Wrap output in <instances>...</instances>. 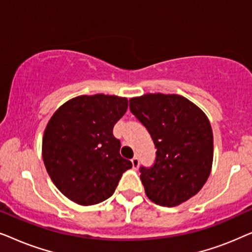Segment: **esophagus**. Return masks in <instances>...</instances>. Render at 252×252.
Listing matches in <instances>:
<instances>
[{"label": "esophagus", "instance_id": "34e87169", "mask_svg": "<svg viewBox=\"0 0 252 252\" xmlns=\"http://www.w3.org/2000/svg\"><path fill=\"white\" fill-rule=\"evenodd\" d=\"M139 163H140L139 157H137V156H134V157L132 158V164H133V167H134V168H136L137 166H139Z\"/></svg>", "mask_w": 252, "mask_h": 252}]
</instances>
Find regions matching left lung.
I'll use <instances>...</instances> for the list:
<instances>
[{
  "mask_svg": "<svg viewBox=\"0 0 252 252\" xmlns=\"http://www.w3.org/2000/svg\"><path fill=\"white\" fill-rule=\"evenodd\" d=\"M129 110L157 149L154 164L140 166L150 201L171 208L197 194L213 159L212 128L202 110L182 96L160 93L130 98Z\"/></svg>",
  "mask_w": 252,
  "mask_h": 252,
  "instance_id": "8db88e82",
  "label": "left lung"
}]
</instances>
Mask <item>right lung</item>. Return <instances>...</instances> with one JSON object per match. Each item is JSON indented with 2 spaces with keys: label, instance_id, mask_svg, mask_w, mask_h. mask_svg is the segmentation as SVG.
<instances>
[{
  "label": "right lung",
  "instance_id": "right-lung-1",
  "mask_svg": "<svg viewBox=\"0 0 252 252\" xmlns=\"http://www.w3.org/2000/svg\"><path fill=\"white\" fill-rule=\"evenodd\" d=\"M127 106L125 97L82 95L51 117L42 141L43 161L55 186L71 201L80 205L105 201L132 167L112 133Z\"/></svg>",
  "mask_w": 252,
  "mask_h": 252
}]
</instances>
